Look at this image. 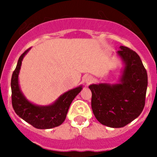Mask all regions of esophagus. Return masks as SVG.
I'll return each mask as SVG.
<instances>
[{"instance_id": "1", "label": "esophagus", "mask_w": 157, "mask_h": 157, "mask_svg": "<svg viewBox=\"0 0 157 157\" xmlns=\"http://www.w3.org/2000/svg\"><path fill=\"white\" fill-rule=\"evenodd\" d=\"M92 81H93V78H92L91 76H86L85 77V83L86 84H90V83H92Z\"/></svg>"}]
</instances>
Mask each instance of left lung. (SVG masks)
Returning a JSON list of instances; mask_svg holds the SVG:
<instances>
[{"label":"left lung","instance_id":"1","mask_svg":"<svg viewBox=\"0 0 157 157\" xmlns=\"http://www.w3.org/2000/svg\"><path fill=\"white\" fill-rule=\"evenodd\" d=\"M117 54L124 64L120 83L89 86L95 117L101 124L110 128L124 127L140 115L147 88V71L140 56L125 46H120Z\"/></svg>","mask_w":157,"mask_h":157}]
</instances>
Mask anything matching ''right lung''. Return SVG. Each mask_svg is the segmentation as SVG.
<instances>
[{
  "label": "right lung",
  "instance_id": "add662e5",
  "mask_svg": "<svg viewBox=\"0 0 157 157\" xmlns=\"http://www.w3.org/2000/svg\"><path fill=\"white\" fill-rule=\"evenodd\" d=\"M30 48L25 51L17 62L11 78L12 105L17 115L38 129H49L61 125L65 120L71 102L81 91L82 86L61 95L53 104L39 106L29 102L23 96L19 86L18 75L22 61Z\"/></svg>",
  "mask_w": 157,
  "mask_h": 157
}]
</instances>
